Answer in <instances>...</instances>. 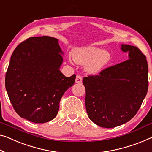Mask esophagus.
Instances as JSON below:
<instances>
[{"mask_svg":"<svg viewBox=\"0 0 152 152\" xmlns=\"http://www.w3.org/2000/svg\"><path fill=\"white\" fill-rule=\"evenodd\" d=\"M76 83H78V84H81L83 83V79H82V77L79 75H77L76 76V80H75Z\"/></svg>","mask_w":152,"mask_h":152,"instance_id":"34e87169","label":"esophagus"}]
</instances>
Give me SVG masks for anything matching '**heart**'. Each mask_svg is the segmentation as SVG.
I'll return each instance as SVG.
<instances>
[{"mask_svg":"<svg viewBox=\"0 0 152 152\" xmlns=\"http://www.w3.org/2000/svg\"><path fill=\"white\" fill-rule=\"evenodd\" d=\"M72 58L78 64H86L85 68L89 73L96 74L109 63L110 54L108 51L99 48L86 46L74 49Z\"/></svg>","mask_w":152,"mask_h":152,"instance_id":"heart-1","label":"heart"}]
</instances>
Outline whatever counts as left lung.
Returning a JSON list of instances; mask_svg holds the SVG:
<instances>
[{"mask_svg": "<svg viewBox=\"0 0 152 152\" xmlns=\"http://www.w3.org/2000/svg\"><path fill=\"white\" fill-rule=\"evenodd\" d=\"M129 59L107 67L99 75L85 77V106L89 119L102 128H111L133 118L148 89V65L137 47L121 44Z\"/></svg>", "mask_w": 152, "mask_h": 152, "instance_id": "obj_1", "label": "left lung"}]
</instances>
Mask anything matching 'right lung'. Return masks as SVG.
I'll return each mask as SVG.
<instances>
[{
	"label": "right lung",
	"mask_w": 152,
	"mask_h": 152,
	"mask_svg": "<svg viewBox=\"0 0 152 152\" xmlns=\"http://www.w3.org/2000/svg\"><path fill=\"white\" fill-rule=\"evenodd\" d=\"M63 53L58 40L32 37L15 48L5 76V87L19 116L37 124L56 116L61 98L74 84L76 75L59 70Z\"/></svg>",
	"instance_id": "1"
}]
</instances>
